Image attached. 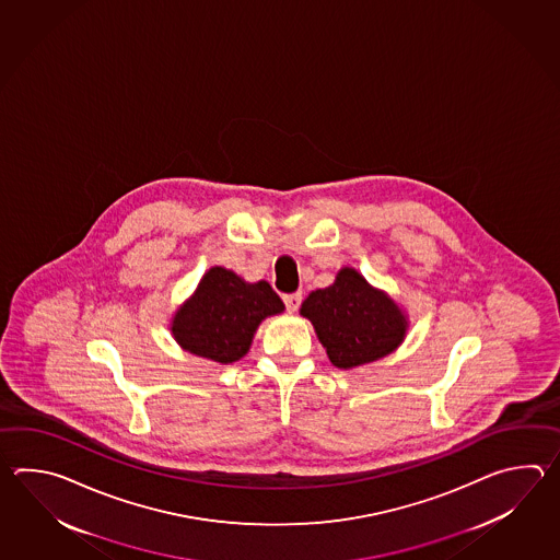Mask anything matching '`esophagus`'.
I'll use <instances>...</instances> for the list:
<instances>
[{"mask_svg":"<svg viewBox=\"0 0 560 560\" xmlns=\"http://www.w3.org/2000/svg\"><path fill=\"white\" fill-rule=\"evenodd\" d=\"M284 304L288 312H296L300 308V304H302V294L300 292H294V294H285Z\"/></svg>","mask_w":560,"mask_h":560,"instance_id":"esophagus-1","label":"esophagus"}]
</instances>
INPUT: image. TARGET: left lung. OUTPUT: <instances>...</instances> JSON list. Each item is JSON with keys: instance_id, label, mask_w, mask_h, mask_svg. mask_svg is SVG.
I'll return each instance as SVG.
<instances>
[{"instance_id": "obj_1", "label": "left lung", "mask_w": 560, "mask_h": 560, "mask_svg": "<svg viewBox=\"0 0 560 560\" xmlns=\"http://www.w3.org/2000/svg\"><path fill=\"white\" fill-rule=\"evenodd\" d=\"M300 314L312 322L336 369H357L388 357L408 332V314L398 302L350 266L340 268L328 288L310 292Z\"/></svg>"}]
</instances>
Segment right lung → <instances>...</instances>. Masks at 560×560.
Here are the masks:
<instances>
[{
	"label": "right lung",
	"instance_id": "add662e5",
	"mask_svg": "<svg viewBox=\"0 0 560 560\" xmlns=\"http://www.w3.org/2000/svg\"><path fill=\"white\" fill-rule=\"evenodd\" d=\"M284 312V302L266 280L246 282L236 272L212 266L179 306L170 330L182 350L220 364L238 362L268 316Z\"/></svg>",
	"mask_w": 560,
	"mask_h": 560
}]
</instances>
